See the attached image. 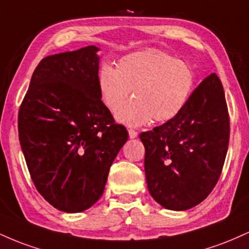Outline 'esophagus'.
Returning <instances> with one entry per match:
<instances>
[{
  "mask_svg": "<svg viewBox=\"0 0 249 249\" xmlns=\"http://www.w3.org/2000/svg\"><path fill=\"white\" fill-rule=\"evenodd\" d=\"M137 136H138V133H137V131L132 130V128H130V130H128V137H130L131 139L137 138Z\"/></svg>",
  "mask_w": 249,
  "mask_h": 249,
  "instance_id": "1",
  "label": "esophagus"
}]
</instances>
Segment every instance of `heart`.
Returning a JSON list of instances; mask_svg holds the SVG:
<instances>
[{
  "label": "heart",
  "instance_id": "obj_1",
  "mask_svg": "<svg viewBox=\"0 0 249 249\" xmlns=\"http://www.w3.org/2000/svg\"><path fill=\"white\" fill-rule=\"evenodd\" d=\"M194 82L187 63L154 49L128 53L116 69L103 65L97 77L102 102L110 111H116L133 90L134 98L116 113L117 121L128 126H141L152 119L172 121L186 107Z\"/></svg>",
  "mask_w": 249,
  "mask_h": 249
}]
</instances>
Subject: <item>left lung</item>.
<instances>
[{"instance_id": "8db88e82", "label": "left lung", "mask_w": 249, "mask_h": 249, "mask_svg": "<svg viewBox=\"0 0 249 249\" xmlns=\"http://www.w3.org/2000/svg\"><path fill=\"white\" fill-rule=\"evenodd\" d=\"M139 138L152 198L171 211L200 204L218 182L230 142V118L219 77H206L176 118L142 132Z\"/></svg>"}]
</instances>
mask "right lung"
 Wrapping results in <instances>:
<instances>
[{
    "label": "right lung",
    "mask_w": 249,
    "mask_h": 249,
    "mask_svg": "<svg viewBox=\"0 0 249 249\" xmlns=\"http://www.w3.org/2000/svg\"><path fill=\"white\" fill-rule=\"evenodd\" d=\"M96 45L43 58L18 112V137L31 179L58 211L78 213L104 192L128 133L102 102Z\"/></svg>",
    "instance_id": "obj_1"
}]
</instances>
